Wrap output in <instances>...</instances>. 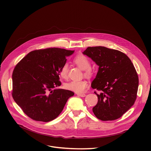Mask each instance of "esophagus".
Segmentation results:
<instances>
[{"instance_id": "obj_1", "label": "esophagus", "mask_w": 151, "mask_h": 151, "mask_svg": "<svg viewBox=\"0 0 151 151\" xmlns=\"http://www.w3.org/2000/svg\"><path fill=\"white\" fill-rule=\"evenodd\" d=\"M77 95L78 96H80V97H85V96H86V94H83V93H78V94H77Z\"/></svg>"}]
</instances>
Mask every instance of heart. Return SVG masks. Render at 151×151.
<instances>
[{"mask_svg": "<svg viewBox=\"0 0 151 151\" xmlns=\"http://www.w3.org/2000/svg\"><path fill=\"white\" fill-rule=\"evenodd\" d=\"M73 63L84 70V75L90 76L93 75V71L91 68V62L88 58L84 55H79L74 58ZM60 76L63 79H67L68 75V64L64 63L59 69ZM88 83L84 80H72L64 85L65 88L75 93H82L88 87Z\"/></svg>", "mask_w": 151, "mask_h": 151, "instance_id": "1", "label": "heart"}]
</instances>
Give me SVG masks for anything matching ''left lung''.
I'll return each instance as SVG.
<instances>
[{
    "label": "left lung",
    "instance_id": "1",
    "mask_svg": "<svg viewBox=\"0 0 151 151\" xmlns=\"http://www.w3.org/2000/svg\"><path fill=\"white\" fill-rule=\"evenodd\" d=\"M83 54L99 66L91 87L98 102L93 108L101 121L121 118L134 104L139 87V77L131 60L124 53L104 47H88Z\"/></svg>",
    "mask_w": 151,
    "mask_h": 151
}]
</instances>
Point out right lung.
<instances>
[{
	"label": "right lung",
	"mask_w": 151,
	"mask_h": 151,
	"mask_svg": "<svg viewBox=\"0 0 151 151\" xmlns=\"http://www.w3.org/2000/svg\"><path fill=\"white\" fill-rule=\"evenodd\" d=\"M74 51L49 48L32 51L21 59L12 73V96L29 118L49 122L62 112L68 99L74 95L59 87V69Z\"/></svg>",
	"instance_id": "1"
}]
</instances>
